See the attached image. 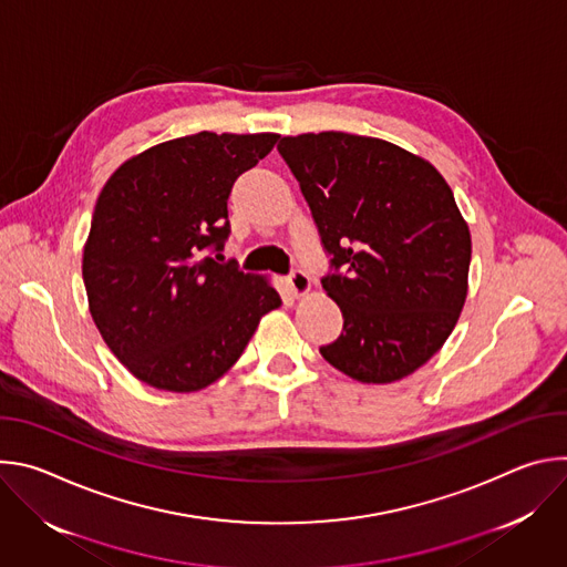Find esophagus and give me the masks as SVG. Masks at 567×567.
<instances>
[{
  "mask_svg": "<svg viewBox=\"0 0 567 567\" xmlns=\"http://www.w3.org/2000/svg\"><path fill=\"white\" fill-rule=\"evenodd\" d=\"M287 282H289V289L293 291V296H305V293L311 289V280H309V276H307L305 271H298V269L289 274Z\"/></svg>",
  "mask_w": 567,
  "mask_h": 567,
  "instance_id": "esophagus-1",
  "label": "esophagus"
}]
</instances>
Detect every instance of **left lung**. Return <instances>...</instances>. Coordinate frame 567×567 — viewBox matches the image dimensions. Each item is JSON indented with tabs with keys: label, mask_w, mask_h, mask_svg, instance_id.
Wrapping results in <instances>:
<instances>
[{
	"label": "left lung",
	"mask_w": 567,
	"mask_h": 567,
	"mask_svg": "<svg viewBox=\"0 0 567 567\" xmlns=\"http://www.w3.org/2000/svg\"><path fill=\"white\" fill-rule=\"evenodd\" d=\"M278 152L309 204L343 311L320 354L361 383H392L449 339L468 291L471 233L426 158L346 132L285 136Z\"/></svg>",
	"instance_id": "left-lung-1"
}]
</instances>
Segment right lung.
Segmentation results:
<instances>
[{"mask_svg": "<svg viewBox=\"0 0 567 567\" xmlns=\"http://www.w3.org/2000/svg\"><path fill=\"white\" fill-rule=\"evenodd\" d=\"M280 136L197 132L127 158L103 186L83 254L96 328L143 383L195 392L249 346L282 305L267 276L219 265L233 182Z\"/></svg>", "mask_w": 567, "mask_h": 567, "instance_id": "1", "label": "right lung"}]
</instances>
